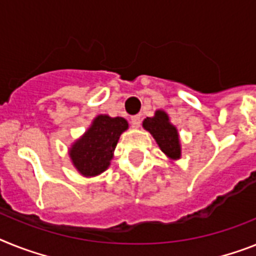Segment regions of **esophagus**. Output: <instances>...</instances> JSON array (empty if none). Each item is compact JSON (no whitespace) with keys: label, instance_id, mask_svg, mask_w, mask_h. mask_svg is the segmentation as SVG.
Instances as JSON below:
<instances>
[{"label":"esophagus","instance_id":"obj_1","mask_svg":"<svg viewBox=\"0 0 256 256\" xmlns=\"http://www.w3.org/2000/svg\"><path fill=\"white\" fill-rule=\"evenodd\" d=\"M142 124V116L140 114H136V116H132V128H139Z\"/></svg>","mask_w":256,"mask_h":256}]
</instances>
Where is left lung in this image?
Returning <instances> with one entry per match:
<instances>
[{
  "mask_svg": "<svg viewBox=\"0 0 256 256\" xmlns=\"http://www.w3.org/2000/svg\"><path fill=\"white\" fill-rule=\"evenodd\" d=\"M143 128L152 134L158 147L170 158H180L181 147L178 139L177 128L169 122L168 114L162 110H158L154 117H147L143 121Z\"/></svg>",
  "mask_w": 256,
  "mask_h": 256,
  "instance_id": "left-lung-1",
  "label": "left lung"
}]
</instances>
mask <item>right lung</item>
Instances as JSON below:
<instances>
[{
    "label": "right lung",
    "instance_id": "1",
    "mask_svg": "<svg viewBox=\"0 0 256 256\" xmlns=\"http://www.w3.org/2000/svg\"><path fill=\"white\" fill-rule=\"evenodd\" d=\"M128 128L122 117L98 116L70 150L74 166L83 176H98L108 168L120 135Z\"/></svg>",
    "mask_w": 256,
    "mask_h": 256
}]
</instances>
